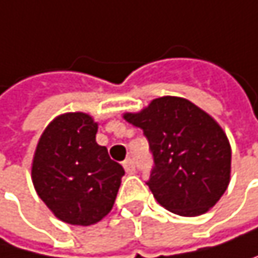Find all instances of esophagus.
<instances>
[{
  "mask_svg": "<svg viewBox=\"0 0 258 258\" xmlns=\"http://www.w3.org/2000/svg\"><path fill=\"white\" fill-rule=\"evenodd\" d=\"M123 168H125V171L128 173V174H133L135 171H136V165H135V160L133 159H126V160H123Z\"/></svg>",
  "mask_w": 258,
  "mask_h": 258,
  "instance_id": "esophagus-1",
  "label": "esophagus"
}]
</instances>
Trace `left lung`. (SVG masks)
Instances as JSON below:
<instances>
[{
  "label": "left lung",
  "instance_id": "1",
  "mask_svg": "<svg viewBox=\"0 0 258 258\" xmlns=\"http://www.w3.org/2000/svg\"><path fill=\"white\" fill-rule=\"evenodd\" d=\"M123 117L148 139L154 167L147 185L163 208L194 217L217 204L229 183L231 147L208 113L183 98L163 96Z\"/></svg>",
  "mask_w": 258,
  "mask_h": 258
}]
</instances>
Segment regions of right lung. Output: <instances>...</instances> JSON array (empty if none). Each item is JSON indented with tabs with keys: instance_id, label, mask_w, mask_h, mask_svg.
<instances>
[{
	"instance_id": "1",
	"label": "right lung",
	"mask_w": 258,
	"mask_h": 258,
	"mask_svg": "<svg viewBox=\"0 0 258 258\" xmlns=\"http://www.w3.org/2000/svg\"><path fill=\"white\" fill-rule=\"evenodd\" d=\"M98 123L85 113L53 119L39 138L32 180L47 208L59 220L88 226L113 208L123 168L96 142Z\"/></svg>"
}]
</instances>
